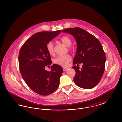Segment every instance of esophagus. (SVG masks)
<instances>
[{
    "label": "esophagus",
    "mask_w": 122,
    "mask_h": 122,
    "mask_svg": "<svg viewBox=\"0 0 122 122\" xmlns=\"http://www.w3.org/2000/svg\"><path fill=\"white\" fill-rule=\"evenodd\" d=\"M68 69H69V68H63V70H64V71H67Z\"/></svg>",
    "instance_id": "34e87169"
}]
</instances>
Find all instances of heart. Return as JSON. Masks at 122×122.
<instances>
[{
	"mask_svg": "<svg viewBox=\"0 0 122 122\" xmlns=\"http://www.w3.org/2000/svg\"><path fill=\"white\" fill-rule=\"evenodd\" d=\"M60 41H61L66 46H69L72 44V39L68 36H64L60 38ZM46 49L47 52L51 56H54V44L52 41H50L47 43L46 45ZM69 51H72L73 48L71 47L69 48ZM72 58L71 56L69 54H66L64 56H58L53 60V63L58 65L66 67L68 66V64L71 61Z\"/></svg>",
	"mask_w": 122,
	"mask_h": 122,
	"instance_id": "obj_1",
	"label": "heart"
}]
</instances>
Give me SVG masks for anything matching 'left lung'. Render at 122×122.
<instances>
[{"instance_id": "8db88e82", "label": "left lung", "mask_w": 122, "mask_h": 122, "mask_svg": "<svg viewBox=\"0 0 122 122\" xmlns=\"http://www.w3.org/2000/svg\"><path fill=\"white\" fill-rule=\"evenodd\" d=\"M62 32L73 35L76 39L77 47L73 64H83L81 70L78 66L73 67L76 72L75 84L82 88H93L100 81L105 70L106 56L100 42L80 27L67 28Z\"/></svg>"}]
</instances>
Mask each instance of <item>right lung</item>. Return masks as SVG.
Listing matches in <instances>:
<instances>
[{"label":"right lung","mask_w":122,"mask_h":122,"mask_svg":"<svg viewBox=\"0 0 122 122\" xmlns=\"http://www.w3.org/2000/svg\"><path fill=\"white\" fill-rule=\"evenodd\" d=\"M61 32L41 31L36 33L25 41L19 54V69L24 81L32 91L41 96L55 92L59 85L63 70L57 64L51 66L50 71L45 69L52 63L47 52V43Z\"/></svg>","instance_id":"obj_1"}]
</instances>
